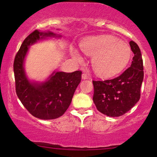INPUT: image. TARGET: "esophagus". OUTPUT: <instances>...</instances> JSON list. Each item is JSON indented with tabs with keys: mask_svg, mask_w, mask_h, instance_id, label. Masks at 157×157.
<instances>
[{
	"mask_svg": "<svg viewBox=\"0 0 157 157\" xmlns=\"http://www.w3.org/2000/svg\"><path fill=\"white\" fill-rule=\"evenodd\" d=\"M81 77H82L83 79H87L88 78H89L86 74H83L82 76H81Z\"/></svg>",
	"mask_w": 157,
	"mask_h": 157,
	"instance_id": "obj_1",
	"label": "esophagus"
}]
</instances>
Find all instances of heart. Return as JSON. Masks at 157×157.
<instances>
[{"mask_svg":"<svg viewBox=\"0 0 157 157\" xmlns=\"http://www.w3.org/2000/svg\"><path fill=\"white\" fill-rule=\"evenodd\" d=\"M80 48L85 54L92 56V68L101 76H111L121 71L132 56L130 46L113 36L88 38L81 43ZM71 53L77 61H83L82 56L74 47L71 48Z\"/></svg>","mask_w":157,"mask_h":157,"instance_id":"obj_1","label":"heart"}]
</instances>
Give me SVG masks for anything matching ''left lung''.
I'll return each instance as SVG.
<instances>
[{
	"label": "left lung",
	"instance_id": "obj_1",
	"mask_svg": "<svg viewBox=\"0 0 157 157\" xmlns=\"http://www.w3.org/2000/svg\"><path fill=\"white\" fill-rule=\"evenodd\" d=\"M134 53L130 67L119 76L105 81H93V101L101 113L118 117L130 110L140 98L144 79V66L141 51L136 43L129 42Z\"/></svg>",
	"mask_w": 157,
	"mask_h": 157
}]
</instances>
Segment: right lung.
<instances>
[{"label": "right lung", "instance_id": "right-lung-1", "mask_svg": "<svg viewBox=\"0 0 157 157\" xmlns=\"http://www.w3.org/2000/svg\"><path fill=\"white\" fill-rule=\"evenodd\" d=\"M46 37H61L53 32L36 30L30 33L16 53L13 71L17 96L29 112L40 119H54L61 117L71 103L73 96L81 82V71L72 73L54 71L48 81L32 83L25 76L23 62L29 46Z\"/></svg>", "mask_w": 157, "mask_h": 157}]
</instances>
